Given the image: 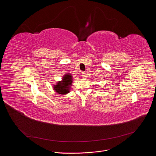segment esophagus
Instances as JSON below:
<instances>
[{
  "instance_id": "esophagus-1",
  "label": "esophagus",
  "mask_w": 156,
  "mask_h": 156,
  "mask_svg": "<svg viewBox=\"0 0 156 156\" xmlns=\"http://www.w3.org/2000/svg\"><path fill=\"white\" fill-rule=\"evenodd\" d=\"M81 75H82V76H83V77H85V76H86V72H81Z\"/></svg>"
}]
</instances>
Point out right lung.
I'll use <instances>...</instances> for the list:
<instances>
[{
	"label": "right lung",
	"instance_id": "1",
	"mask_svg": "<svg viewBox=\"0 0 156 156\" xmlns=\"http://www.w3.org/2000/svg\"><path fill=\"white\" fill-rule=\"evenodd\" d=\"M72 83V76L71 75L66 74L63 76L62 81L57 83L54 86L55 91L60 94H65L69 93L70 85Z\"/></svg>",
	"mask_w": 156,
	"mask_h": 156
}]
</instances>
